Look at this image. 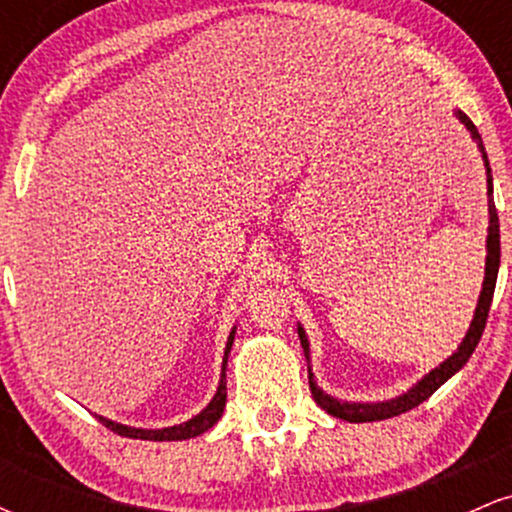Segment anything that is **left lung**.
Masks as SVG:
<instances>
[{
  "instance_id": "left-lung-1",
  "label": "left lung",
  "mask_w": 512,
  "mask_h": 512,
  "mask_svg": "<svg viewBox=\"0 0 512 512\" xmlns=\"http://www.w3.org/2000/svg\"><path fill=\"white\" fill-rule=\"evenodd\" d=\"M457 120L462 122L464 127L469 129L472 139L477 142L481 158H484V166H486V182H489V238H486V276H484V286H481V296L477 303V310H474V320L469 325L467 334H464L462 344L457 346V351L450 358H445L438 368H433L431 373L424 375L411 390L404 392L395 399H387V402H342V399H334L330 395L320 390L315 383V375L310 373L308 368V380H310V392H313V399L320 404L327 414L337 416V419L349 421V424H366V421H383V419H392V416L404 414V411L419 407L421 402H426L433 392L438 390L440 385L448 383L452 375L460 370L464 363L469 361V356L474 354L477 349L481 334H484L486 327V317H489V308L493 301V289H496V276H498V264H501V233H498V211L496 204H493V178H491V166H489V156H486L484 144H481V137L474 127V122L469 120L462 110H455ZM298 337H301V346L305 351V358L310 361V344L308 337H305L303 327L298 325Z\"/></svg>"
}]
</instances>
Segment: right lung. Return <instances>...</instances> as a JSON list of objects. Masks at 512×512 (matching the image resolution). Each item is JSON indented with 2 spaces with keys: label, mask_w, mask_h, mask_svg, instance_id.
<instances>
[{
  "label": "right lung",
  "mask_w": 512,
  "mask_h": 512,
  "mask_svg": "<svg viewBox=\"0 0 512 512\" xmlns=\"http://www.w3.org/2000/svg\"><path fill=\"white\" fill-rule=\"evenodd\" d=\"M233 337H236V327H233L231 334H228L226 351H223L221 380H219V387H216V395L211 397L207 407L199 411L197 416H192L190 421H185V424H178V426H168V428H132V426L105 419V416H98V421H101L105 428H110V431H115L117 436L139 438V440H187V438L199 436V433L209 431V428L221 419L223 407H226V363H228V354H231Z\"/></svg>",
  "instance_id": "add662e5"
}]
</instances>
